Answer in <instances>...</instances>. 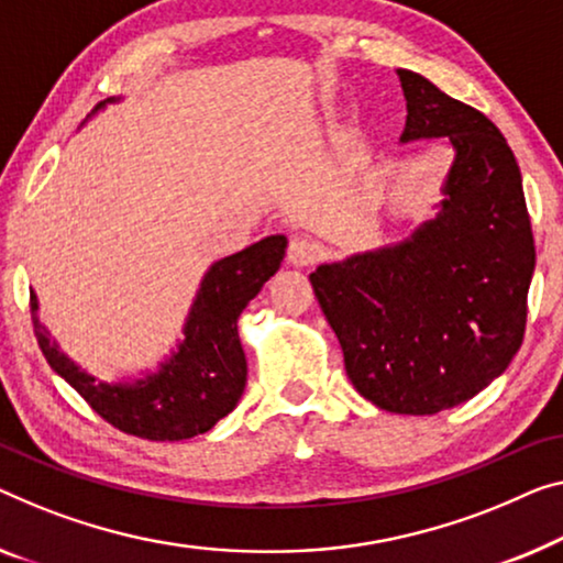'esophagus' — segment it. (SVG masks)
I'll return each instance as SVG.
<instances>
[{"instance_id":"obj_1","label":"esophagus","mask_w":563,"mask_h":563,"mask_svg":"<svg viewBox=\"0 0 563 563\" xmlns=\"http://www.w3.org/2000/svg\"><path fill=\"white\" fill-rule=\"evenodd\" d=\"M318 260V245L306 234H298V238L290 240L288 245V263L296 267H308Z\"/></svg>"}]
</instances>
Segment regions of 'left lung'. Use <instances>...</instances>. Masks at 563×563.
Returning a JSON list of instances; mask_svg holds the SVG:
<instances>
[{
    "label": "left lung",
    "mask_w": 563,
    "mask_h": 563,
    "mask_svg": "<svg viewBox=\"0 0 563 563\" xmlns=\"http://www.w3.org/2000/svg\"><path fill=\"white\" fill-rule=\"evenodd\" d=\"M401 144L455 151L440 214L399 245L310 273L356 391L397 415H438L506 372L526 333L536 247L521 169L473 106L412 70Z\"/></svg>",
    "instance_id": "left-lung-1"
}]
</instances>
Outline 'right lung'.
<instances>
[{
    "label": "right lung",
    "instance_id": "add662e5",
    "mask_svg": "<svg viewBox=\"0 0 563 563\" xmlns=\"http://www.w3.org/2000/svg\"><path fill=\"white\" fill-rule=\"evenodd\" d=\"M113 98L98 103L103 108ZM96 108V111H98ZM288 240L283 234L255 242L209 267L184 325V341L156 374L131 384H108L70 362L37 318L30 292L32 323L47 364L115 430L141 440L176 442L212 430L245 391L247 362L238 318L260 288L278 273Z\"/></svg>",
    "mask_w": 563,
    "mask_h": 563
}]
</instances>
